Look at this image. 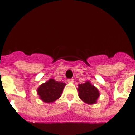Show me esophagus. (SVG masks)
I'll return each mask as SVG.
<instances>
[{
	"label": "esophagus",
	"mask_w": 135,
	"mask_h": 135,
	"mask_svg": "<svg viewBox=\"0 0 135 135\" xmlns=\"http://www.w3.org/2000/svg\"><path fill=\"white\" fill-rule=\"evenodd\" d=\"M68 82L69 83H72L74 82V79H68Z\"/></svg>",
	"instance_id": "esophagus-1"
}]
</instances>
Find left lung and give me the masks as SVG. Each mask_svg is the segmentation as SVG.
Listing matches in <instances>:
<instances>
[{"label":"left lung","mask_w":135,"mask_h":135,"mask_svg":"<svg viewBox=\"0 0 135 135\" xmlns=\"http://www.w3.org/2000/svg\"><path fill=\"white\" fill-rule=\"evenodd\" d=\"M78 90L80 98L87 104L95 103L99 97L98 89L89 81L84 84H78Z\"/></svg>","instance_id":"obj_1"}]
</instances>
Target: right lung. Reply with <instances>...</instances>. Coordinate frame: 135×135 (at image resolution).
Masks as SVG:
<instances>
[{"label":"right lung","mask_w":135,"mask_h":135,"mask_svg":"<svg viewBox=\"0 0 135 135\" xmlns=\"http://www.w3.org/2000/svg\"><path fill=\"white\" fill-rule=\"evenodd\" d=\"M65 85L64 82H57L51 78L42 84L37 89V93L42 101L53 103L60 97Z\"/></svg>","instance_id":"right-lung-1"}]
</instances>
